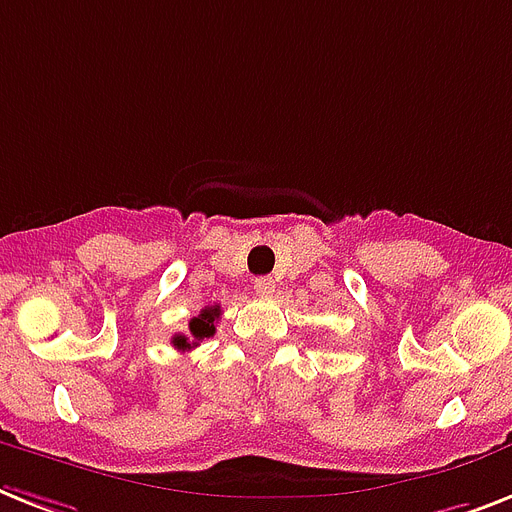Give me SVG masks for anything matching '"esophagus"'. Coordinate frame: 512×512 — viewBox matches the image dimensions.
I'll return each mask as SVG.
<instances>
[{
    "label": "esophagus",
    "mask_w": 512,
    "mask_h": 512,
    "mask_svg": "<svg viewBox=\"0 0 512 512\" xmlns=\"http://www.w3.org/2000/svg\"><path fill=\"white\" fill-rule=\"evenodd\" d=\"M253 290L259 295H264V298H269V295L274 293V280L272 277H256V280H253Z\"/></svg>",
    "instance_id": "esophagus-1"
}]
</instances>
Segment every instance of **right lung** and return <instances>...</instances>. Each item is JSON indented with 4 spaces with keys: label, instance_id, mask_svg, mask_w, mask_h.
<instances>
[{
    "label": "right lung",
    "instance_id": "obj_1",
    "mask_svg": "<svg viewBox=\"0 0 512 512\" xmlns=\"http://www.w3.org/2000/svg\"><path fill=\"white\" fill-rule=\"evenodd\" d=\"M219 319V306H211V308H204L201 314L193 316L190 319V337L185 335H175L172 337V345H175L177 350H190L193 345H198L201 340H206V337L214 335V322Z\"/></svg>",
    "mask_w": 512,
    "mask_h": 512
}]
</instances>
